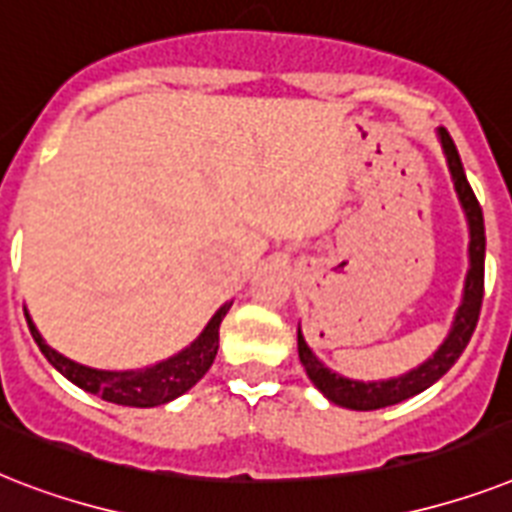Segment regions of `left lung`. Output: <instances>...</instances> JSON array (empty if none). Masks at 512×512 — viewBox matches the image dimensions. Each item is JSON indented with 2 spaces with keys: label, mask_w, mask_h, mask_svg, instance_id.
<instances>
[{
  "label": "left lung",
  "mask_w": 512,
  "mask_h": 512,
  "mask_svg": "<svg viewBox=\"0 0 512 512\" xmlns=\"http://www.w3.org/2000/svg\"><path fill=\"white\" fill-rule=\"evenodd\" d=\"M436 137H439L441 142L449 174H452V182H455L457 200H460L465 222H468V275H465L463 298H460L455 320H452V327H449L447 338L441 341L439 349L433 351L423 365L412 367L410 372H404L399 378L388 380H354L341 375V372L330 370V367L309 349V343H306L304 333H301V325H298V357H301V365H304L306 375H309V380L317 386V391L325 396L327 402L338 404V407H346V410H380V407H391V404H399L404 402V399H410V396L425 391V388H431L433 383H436L441 375H447L449 367L460 359V354H463L465 346H468L470 335L476 330L481 301H484V214H481V206H478L476 195L470 190L463 161H460V153H457V147L455 142H452V137H449V132L444 126H439V129H436Z\"/></svg>",
  "instance_id": "left-lung-1"
}]
</instances>
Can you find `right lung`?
<instances>
[{
	"mask_svg": "<svg viewBox=\"0 0 512 512\" xmlns=\"http://www.w3.org/2000/svg\"><path fill=\"white\" fill-rule=\"evenodd\" d=\"M230 306L232 301L219 306V312L208 320V325L200 330L190 346L177 351L174 357L140 367V370H97V367L79 365L44 341L28 312L26 320L36 346L42 349L49 365L71 380L73 386L84 388L105 402L124 404V407H158V404H169L177 396L187 394L206 375L208 367L214 365L216 351H219V325H222L224 314L230 312Z\"/></svg>",
	"mask_w": 512,
	"mask_h": 512,
	"instance_id": "right-lung-1",
	"label": "right lung"
}]
</instances>
